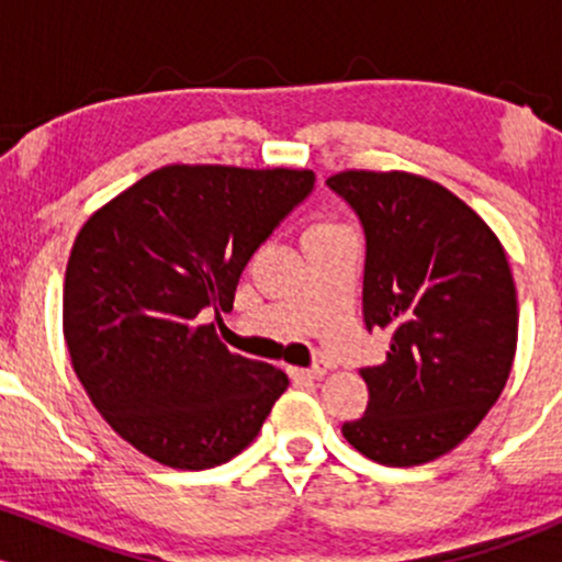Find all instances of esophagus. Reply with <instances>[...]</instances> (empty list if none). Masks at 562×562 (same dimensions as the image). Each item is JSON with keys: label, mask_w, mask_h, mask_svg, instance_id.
Segmentation results:
<instances>
[{"label": "esophagus", "mask_w": 562, "mask_h": 562, "mask_svg": "<svg viewBox=\"0 0 562 562\" xmlns=\"http://www.w3.org/2000/svg\"><path fill=\"white\" fill-rule=\"evenodd\" d=\"M327 372V364L325 362H314L312 367H306V370H299V367H293L290 370V378L295 380H319L322 375Z\"/></svg>", "instance_id": "1"}]
</instances>
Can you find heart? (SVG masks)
<instances>
[{
    "label": "heart",
    "instance_id": "b5f03b06",
    "mask_svg": "<svg viewBox=\"0 0 562 562\" xmlns=\"http://www.w3.org/2000/svg\"><path fill=\"white\" fill-rule=\"evenodd\" d=\"M319 227H330V224H314L312 229H319Z\"/></svg>",
    "mask_w": 562,
    "mask_h": 562
}]
</instances>
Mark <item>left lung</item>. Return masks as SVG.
I'll return each mask as SVG.
<instances>
[{
    "instance_id": "obj_1",
    "label": "left lung",
    "mask_w": 562,
    "mask_h": 562,
    "mask_svg": "<svg viewBox=\"0 0 562 562\" xmlns=\"http://www.w3.org/2000/svg\"><path fill=\"white\" fill-rule=\"evenodd\" d=\"M327 187L364 229L367 330L391 335L385 362L359 370L370 402L344 436L380 465H423L473 434L513 370L505 248L468 203L417 173L340 171Z\"/></svg>"
}]
</instances>
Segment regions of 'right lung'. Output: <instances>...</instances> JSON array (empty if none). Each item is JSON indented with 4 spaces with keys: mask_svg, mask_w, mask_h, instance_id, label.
<instances>
[{
    "mask_svg": "<svg viewBox=\"0 0 562 562\" xmlns=\"http://www.w3.org/2000/svg\"><path fill=\"white\" fill-rule=\"evenodd\" d=\"M314 190L301 169L164 166L89 216L66 269L70 364L108 425L160 465L205 470L259 436L288 375L232 353L245 263Z\"/></svg>",
    "mask_w": 562,
    "mask_h": 562,
    "instance_id": "1",
    "label": "right lung"
}]
</instances>
